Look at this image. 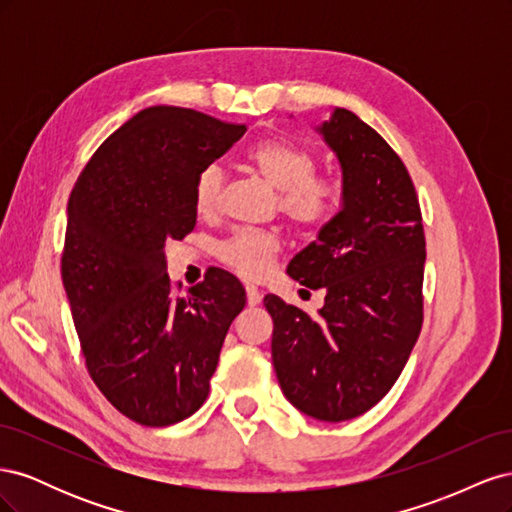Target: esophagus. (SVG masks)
I'll use <instances>...</instances> for the list:
<instances>
[{
    "label": "esophagus",
    "mask_w": 512,
    "mask_h": 512,
    "mask_svg": "<svg viewBox=\"0 0 512 512\" xmlns=\"http://www.w3.org/2000/svg\"><path fill=\"white\" fill-rule=\"evenodd\" d=\"M245 294H247V305H250V307H256L262 301L260 290L256 286H252V284L245 286Z\"/></svg>",
    "instance_id": "1"
}]
</instances>
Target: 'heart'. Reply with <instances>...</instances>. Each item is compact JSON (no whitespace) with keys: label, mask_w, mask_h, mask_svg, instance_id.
<instances>
[{"label":"heart","mask_w":512,"mask_h":512,"mask_svg":"<svg viewBox=\"0 0 512 512\" xmlns=\"http://www.w3.org/2000/svg\"><path fill=\"white\" fill-rule=\"evenodd\" d=\"M247 168L275 192L277 211L305 230L327 226L342 200V183L331 175H316V156L288 138H262L245 153ZM224 170L218 164L203 168L194 183L198 215L218 213L224 194ZM282 243L267 230H239L218 245V258L245 280L265 277L280 256Z\"/></svg>","instance_id":"heart-1"}]
</instances>
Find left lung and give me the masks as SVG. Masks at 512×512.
<instances>
[{
	"mask_svg": "<svg viewBox=\"0 0 512 512\" xmlns=\"http://www.w3.org/2000/svg\"><path fill=\"white\" fill-rule=\"evenodd\" d=\"M342 166V209L288 265L324 288L318 316L265 297L271 356L294 408L339 423L391 391L423 327L425 232L408 168L346 108L318 128Z\"/></svg>",
	"mask_w": 512,
	"mask_h": 512,
	"instance_id": "obj_1",
	"label": "left lung"
}]
</instances>
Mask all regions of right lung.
I'll list each match as a JSON object with an SVG mask.
<instances>
[{"instance_id": "1", "label": "right lung", "mask_w": 512, "mask_h": 512, "mask_svg": "<svg viewBox=\"0 0 512 512\" xmlns=\"http://www.w3.org/2000/svg\"><path fill=\"white\" fill-rule=\"evenodd\" d=\"M179 106H149L81 170L68 200L61 280L91 380L130 421L175 425L205 404L245 290L213 269L177 297L166 241L196 226L194 183L245 134Z\"/></svg>"}]
</instances>
